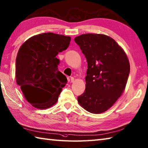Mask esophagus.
I'll list each match as a JSON object with an SVG mask.
<instances>
[{"instance_id":"34e87169","label":"esophagus","mask_w":148,"mask_h":148,"mask_svg":"<svg viewBox=\"0 0 148 148\" xmlns=\"http://www.w3.org/2000/svg\"><path fill=\"white\" fill-rule=\"evenodd\" d=\"M71 83H73L74 82V78L73 77H71Z\"/></svg>"}]
</instances>
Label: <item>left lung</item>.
I'll list each match as a JSON object with an SVG mask.
<instances>
[{
	"label": "left lung",
	"mask_w": 148,
	"mask_h": 148,
	"mask_svg": "<svg viewBox=\"0 0 148 148\" xmlns=\"http://www.w3.org/2000/svg\"><path fill=\"white\" fill-rule=\"evenodd\" d=\"M74 41L88 63L85 91L77 101L86 111L101 114L114 105L125 89L130 71L128 56L105 34H83Z\"/></svg>",
	"instance_id": "obj_1"
}]
</instances>
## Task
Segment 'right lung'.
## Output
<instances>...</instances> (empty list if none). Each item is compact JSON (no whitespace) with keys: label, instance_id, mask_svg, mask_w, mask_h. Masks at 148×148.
<instances>
[{"label":"right lung","instance_id":"obj_1","mask_svg":"<svg viewBox=\"0 0 148 148\" xmlns=\"http://www.w3.org/2000/svg\"><path fill=\"white\" fill-rule=\"evenodd\" d=\"M71 40L70 36L46 33L31 37L20 47L16 59V83L34 108L53 106L67 83L58 71L56 56L68 48Z\"/></svg>","mask_w":148,"mask_h":148}]
</instances>
